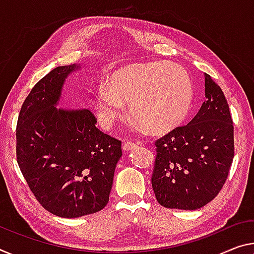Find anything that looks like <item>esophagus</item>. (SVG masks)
Wrapping results in <instances>:
<instances>
[{
    "instance_id": "obj_1",
    "label": "esophagus",
    "mask_w": 254,
    "mask_h": 254,
    "mask_svg": "<svg viewBox=\"0 0 254 254\" xmlns=\"http://www.w3.org/2000/svg\"><path fill=\"white\" fill-rule=\"evenodd\" d=\"M134 148H136V144L135 143H133V142H124L123 143V149L126 151H128V150H133Z\"/></svg>"
}]
</instances>
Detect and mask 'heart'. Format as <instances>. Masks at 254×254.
Instances as JSON below:
<instances>
[{"label": "heart", "instance_id": "obj_1", "mask_svg": "<svg viewBox=\"0 0 254 254\" xmlns=\"http://www.w3.org/2000/svg\"><path fill=\"white\" fill-rule=\"evenodd\" d=\"M193 83L184 66L173 62L131 64L116 70L108 84H100L95 112L106 130L126 113L154 133L180 126L190 112Z\"/></svg>", "mask_w": 254, "mask_h": 254}]
</instances>
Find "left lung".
<instances>
[{
	"mask_svg": "<svg viewBox=\"0 0 254 254\" xmlns=\"http://www.w3.org/2000/svg\"><path fill=\"white\" fill-rule=\"evenodd\" d=\"M204 100L187 126L155 142L151 184L159 204L195 210L218 194L234 158V127L223 90L204 73Z\"/></svg>",
	"mask_w": 254,
	"mask_h": 254,
	"instance_id": "1",
	"label": "left lung"
}]
</instances>
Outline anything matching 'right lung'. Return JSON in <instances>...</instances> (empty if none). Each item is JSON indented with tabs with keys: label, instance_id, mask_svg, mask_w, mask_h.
<instances>
[{
	"label": "right lung",
	"instance_id": "obj_1",
	"mask_svg": "<svg viewBox=\"0 0 254 254\" xmlns=\"http://www.w3.org/2000/svg\"><path fill=\"white\" fill-rule=\"evenodd\" d=\"M80 64L58 66L35 84L17 124V160L38 202L76 218L108 202L121 141L98 130L92 113L58 108L64 82Z\"/></svg>",
	"mask_w": 254,
	"mask_h": 254
}]
</instances>
